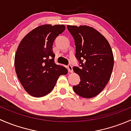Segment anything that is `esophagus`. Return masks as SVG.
Segmentation results:
<instances>
[{
	"mask_svg": "<svg viewBox=\"0 0 131 131\" xmlns=\"http://www.w3.org/2000/svg\"><path fill=\"white\" fill-rule=\"evenodd\" d=\"M67 68H68V72H70V73H72V72H73V69H72V64H68V67H67Z\"/></svg>",
	"mask_w": 131,
	"mask_h": 131,
	"instance_id": "34e87169",
	"label": "esophagus"
}]
</instances>
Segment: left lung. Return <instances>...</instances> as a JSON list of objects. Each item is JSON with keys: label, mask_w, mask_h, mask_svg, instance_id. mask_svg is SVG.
Masks as SVG:
<instances>
[{"label": "left lung", "mask_w": 131, "mask_h": 131, "mask_svg": "<svg viewBox=\"0 0 131 131\" xmlns=\"http://www.w3.org/2000/svg\"><path fill=\"white\" fill-rule=\"evenodd\" d=\"M67 27L75 40V56L80 64V68H73L80 77L73 91L84 98L95 97L105 88L113 71L114 58L111 46L94 28L87 25Z\"/></svg>", "instance_id": "1"}]
</instances>
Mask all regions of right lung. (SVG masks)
Returning <instances> with one entry per match:
<instances>
[{"label": "right lung", "mask_w": 131, "mask_h": 131, "mask_svg": "<svg viewBox=\"0 0 131 131\" xmlns=\"http://www.w3.org/2000/svg\"><path fill=\"white\" fill-rule=\"evenodd\" d=\"M65 30L64 25H43L23 37L14 58L17 77L25 90L35 97L51 92L59 77L68 73L63 66L54 63V41Z\"/></svg>", "instance_id": "1"}]
</instances>
